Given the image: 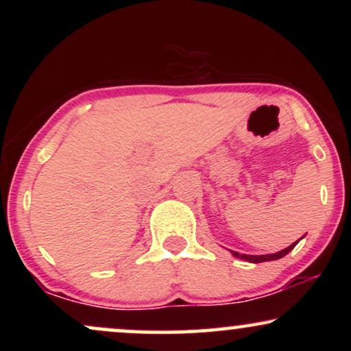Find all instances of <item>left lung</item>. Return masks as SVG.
<instances>
[{
    "label": "left lung",
    "mask_w": 351,
    "mask_h": 351,
    "mask_svg": "<svg viewBox=\"0 0 351 351\" xmlns=\"http://www.w3.org/2000/svg\"><path fill=\"white\" fill-rule=\"evenodd\" d=\"M297 243H299V241L292 243L289 247L282 249V251H280V252L268 254V256H246V254H239V252H237V251H230V252H232L234 257H238V258H244V261H247V262H251V263H261V262H268V261H278V258L285 257L286 254H289V252L292 251V249L295 247V244H297Z\"/></svg>",
    "instance_id": "1"
}]
</instances>
